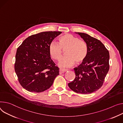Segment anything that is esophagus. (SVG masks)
Returning <instances> with one entry per match:
<instances>
[{
    "mask_svg": "<svg viewBox=\"0 0 123 123\" xmlns=\"http://www.w3.org/2000/svg\"><path fill=\"white\" fill-rule=\"evenodd\" d=\"M68 71V70L67 69H60L59 70V74H63L64 73V72H66Z\"/></svg>",
    "mask_w": 123,
    "mask_h": 123,
    "instance_id": "esophagus-1",
    "label": "esophagus"
}]
</instances>
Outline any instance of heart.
Here are the masks:
<instances>
[{
  "label": "heart",
  "instance_id": "1",
  "mask_svg": "<svg viewBox=\"0 0 123 123\" xmlns=\"http://www.w3.org/2000/svg\"><path fill=\"white\" fill-rule=\"evenodd\" d=\"M66 54L58 63L61 68H67L73 66L75 62L77 64L82 62L88 54V47L83 40L70 34H65L59 39V43L52 42L49 46V53L51 57L59 60L62 56L63 50Z\"/></svg>",
  "mask_w": 123,
  "mask_h": 123
}]
</instances>
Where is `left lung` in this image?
Here are the masks:
<instances>
[{
    "label": "left lung",
    "instance_id": "8db88e82",
    "mask_svg": "<svg viewBox=\"0 0 123 123\" xmlns=\"http://www.w3.org/2000/svg\"><path fill=\"white\" fill-rule=\"evenodd\" d=\"M75 33L86 43L88 54L81 64L74 68L75 78L68 86L77 93L91 94L103 84L109 69V51L98 40L86 33Z\"/></svg>",
    "mask_w": 123,
    "mask_h": 123
}]
</instances>
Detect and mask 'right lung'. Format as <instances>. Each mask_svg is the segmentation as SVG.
Returning <instances> with one entry per match:
<instances>
[{
  "instance_id": "add662e5",
  "label": "right lung",
  "mask_w": 123,
  "mask_h": 123,
  "mask_svg": "<svg viewBox=\"0 0 123 123\" xmlns=\"http://www.w3.org/2000/svg\"><path fill=\"white\" fill-rule=\"evenodd\" d=\"M60 31H47L31 35L22 43L16 54L15 70L25 90L40 93L49 88L59 68L51 60L49 46Z\"/></svg>"
}]
</instances>
